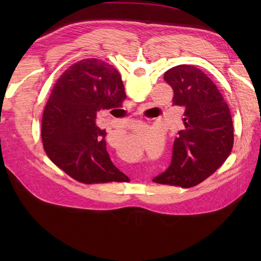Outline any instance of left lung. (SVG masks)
Segmentation results:
<instances>
[{
    "label": "left lung",
    "mask_w": 261,
    "mask_h": 261,
    "mask_svg": "<svg viewBox=\"0 0 261 261\" xmlns=\"http://www.w3.org/2000/svg\"><path fill=\"white\" fill-rule=\"evenodd\" d=\"M164 80L174 90L173 104L185 110V127L175 138L169 167L152 180L192 187L212 175L230 154L231 113L216 85L194 66H175L166 71Z\"/></svg>",
    "instance_id": "obj_1"
}]
</instances>
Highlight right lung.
<instances>
[{
	"instance_id": "add662e5",
	"label": "right lung",
	"mask_w": 261,
	"mask_h": 261,
	"mask_svg": "<svg viewBox=\"0 0 261 261\" xmlns=\"http://www.w3.org/2000/svg\"><path fill=\"white\" fill-rule=\"evenodd\" d=\"M126 97L113 65L88 58L59 77L42 115L43 148L66 174L84 184L127 181L107 151V132L96 125L97 112L122 107Z\"/></svg>"
}]
</instances>
